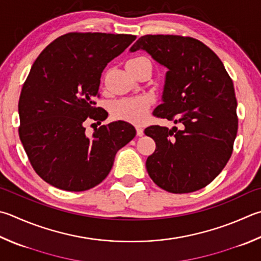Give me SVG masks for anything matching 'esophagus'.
Here are the masks:
<instances>
[{
  "instance_id": "1",
  "label": "esophagus",
  "mask_w": 261,
  "mask_h": 261,
  "mask_svg": "<svg viewBox=\"0 0 261 261\" xmlns=\"http://www.w3.org/2000/svg\"><path fill=\"white\" fill-rule=\"evenodd\" d=\"M136 130H137V135H138L139 137L144 136V129L141 126H136Z\"/></svg>"
}]
</instances>
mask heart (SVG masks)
Here are the masks:
<instances>
[{
    "label": "heart",
    "mask_w": 261,
    "mask_h": 261,
    "mask_svg": "<svg viewBox=\"0 0 261 261\" xmlns=\"http://www.w3.org/2000/svg\"><path fill=\"white\" fill-rule=\"evenodd\" d=\"M144 61H149L145 57H135L127 60L126 65H138ZM150 101L146 97H135V98H124L116 101L113 105L112 112L118 120H123L131 123H141L148 116Z\"/></svg>",
    "instance_id": "heart-1"
}]
</instances>
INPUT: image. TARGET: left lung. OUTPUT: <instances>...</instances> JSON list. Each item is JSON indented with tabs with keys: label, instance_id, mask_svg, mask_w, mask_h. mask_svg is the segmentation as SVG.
<instances>
[{
	"label": "left lung",
	"instance_id": "obj_1",
	"mask_svg": "<svg viewBox=\"0 0 261 261\" xmlns=\"http://www.w3.org/2000/svg\"><path fill=\"white\" fill-rule=\"evenodd\" d=\"M143 49L169 70L156 117L179 124L150 125L145 135L156 149L146 161L151 180L164 191L185 194L209 185L230 159L238 134L234 84L209 46L189 36L145 35L131 46Z\"/></svg>",
	"mask_w": 261,
	"mask_h": 261
}]
</instances>
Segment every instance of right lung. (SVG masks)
I'll use <instances>...</instances> for the list:
<instances>
[{
	"mask_svg": "<svg viewBox=\"0 0 261 261\" xmlns=\"http://www.w3.org/2000/svg\"><path fill=\"white\" fill-rule=\"evenodd\" d=\"M135 40L130 34L67 33L34 61L19 98L18 131L44 181L63 191H88L108 176L117 150L135 138L134 125L124 121L96 125L90 139L85 135L88 121L99 125L108 115L94 101L103 68Z\"/></svg>",
	"mask_w": 261,
	"mask_h": 261,
	"instance_id": "right-lung-1",
	"label": "right lung"
}]
</instances>
